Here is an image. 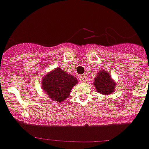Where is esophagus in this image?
Masks as SVG:
<instances>
[{"instance_id":"1","label":"esophagus","mask_w":149,"mask_h":149,"mask_svg":"<svg viewBox=\"0 0 149 149\" xmlns=\"http://www.w3.org/2000/svg\"><path fill=\"white\" fill-rule=\"evenodd\" d=\"M79 80H80L82 83L86 82V81H87V76H86L85 74H82V75H80V76H79Z\"/></svg>"}]
</instances>
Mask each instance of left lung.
Masks as SVG:
<instances>
[{
	"mask_svg": "<svg viewBox=\"0 0 149 149\" xmlns=\"http://www.w3.org/2000/svg\"><path fill=\"white\" fill-rule=\"evenodd\" d=\"M94 85L96 91L104 95H111L116 88L115 81L112 79L109 73L104 70H102L97 73V76L95 78Z\"/></svg>",
	"mask_w": 149,
	"mask_h": 149,
	"instance_id": "1",
	"label": "left lung"
}]
</instances>
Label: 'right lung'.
<instances>
[{"mask_svg":"<svg viewBox=\"0 0 149 149\" xmlns=\"http://www.w3.org/2000/svg\"><path fill=\"white\" fill-rule=\"evenodd\" d=\"M77 84L78 79L74 76L57 67L43 76L41 88L50 100L62 103L69 98L72 88Z\"/></svg>","mask_w":149,"mask_h":149,"instance_id":"1","label":"right lung"}]
</instances>
